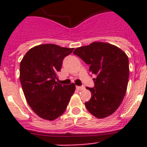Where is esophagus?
<instances>
[{"mask_svg":"<svg viewBox=\"0 0 147 147\" xmlns=\"http://www.w3.org/2000/svg\"><path fill=\"white\" fill-rule=\"evenodd\" d=\"M76 88L78 90V91H81V90H82L85 88V87L84 86H76Z\"/></svg>","mask_w":147,"mask_h":147,"instance_id":"1","label":"esophagus"}]
</instances>
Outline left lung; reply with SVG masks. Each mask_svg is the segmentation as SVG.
Segmentation results:
<instances>
[{
    "label": "left lung",
    "mask_w": 147,
    "mask_h": 147,
    "mask_svg": "<svg viewBox=\"0 0 147 147\" xmlns=\"http://www.w3.org/2000/svg\"><path fill=\"white\" fill-rule=\"evenodd\" d=\"M73 53L89 65V71L96 76L94 88H87L92 98L85 103V107L98 118L110 116L121 105L127 92V55L118 47L101 42L78 47Z\"/></svg>",
    "instance_id": "obj_1"
}]
</instances>
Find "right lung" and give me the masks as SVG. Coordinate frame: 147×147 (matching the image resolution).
I'll return each mask as SVG.
<instances>
[{
  "label": "right lung",
  "instance_id": "right-lung-1",
  "mask_svg": "<svg viewBox=\"0 0 147 147\" xmlns=\"http://www.w3.org/2000/svg\"><path fill=\"white\" fill-rule=\"evenodd\" d=\"M55 44H42L26 53L20 65V80L31 109L41 118L53 121L66 109L76 90L74 83L56 82L64 58L73 51Z\"/></svg>",
  "mask_w": 147,
  "mask_h": 147
}]
</instances>
